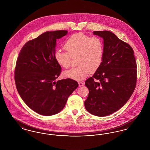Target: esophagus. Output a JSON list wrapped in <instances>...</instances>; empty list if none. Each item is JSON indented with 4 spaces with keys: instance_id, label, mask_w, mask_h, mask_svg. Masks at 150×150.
I'll return each instance as SVG.
<instances>
[{
    "instance_id": "1",
    "label": "esophagus",
    "mask_w": 150,
    "mask_h": 150,
    "mask_svg": "<svg viewBox=\"0 0 150 150\" xmlns=\"http://www.w3.org/2000/svg\"><path fill=\"white\" fill-rule=\"evenodd\" d=\"M79 86H84V83H83V82H81V81H80V82H78Z\"/></svg>"
}]
</instances>
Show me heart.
Listing matches in <instances>:
<instances>
[{"label":"heart","instance_id":"1","mask_svg":"<svg viewBox=\"0 0 150 150\" xmlns=\"http://www.w3.org/2000/svg\"><path fill=\"white\" fill-rule=\"evenodd\" d=\"M66 52L56 51L54 58L61 67L68 69L71 66V57H78V67L64 72L65 77L80 81L90 73L96 71L102 64L103 57V43L98 36L90 37L79 33L70 36L65 41Z\"/></svg>","mask_w":150,"mask_h":150}]
</instances>
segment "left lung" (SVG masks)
Wrapping results in <instances>:
<instances>
[{"label":"left lung","mask_w":150,"mask_h":150,"mask_svg":"<svg viewBox=\"0 0 150 150\" xmlns=\"http://www.w3.org/2000/svg\"><path fill=\"white\" fill-rule=\"evenodd\" d=\"M103 39V57L100 68L85 84L89 93L84 102L87 111L97 116L113 114L128 100L136 88L137 64L128 43L109 31H94Z\"/></svg>","instance_id":"left-lung-1"}]
</instances>
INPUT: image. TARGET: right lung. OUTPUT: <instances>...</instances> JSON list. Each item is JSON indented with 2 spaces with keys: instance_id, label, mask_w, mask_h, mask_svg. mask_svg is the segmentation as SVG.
Instances as JSON below:
<instances>
[{
  "instance_id": "obj_1",
  "label": "right lung",
  "mask_w": 150,
  "mask_h": 150,
  "mask_svg": "<svg viewBox=\"0 0 150 150\" xmlns=\"http://www.w3.org/2000/svg\"><path fill=\"white\" fill-rule=\"evenodd\" d=\"M67 33V30L44 33L26 43L17 59V90L28 106L39 114L50 116L59 112L78 86L71 79L56 81L61 72L54 58L56 40Z\"/></svg>"
}]
</instances>
